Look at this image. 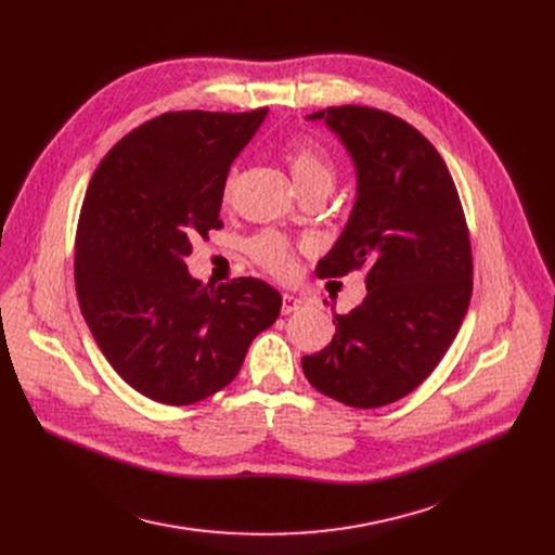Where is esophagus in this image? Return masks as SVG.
Instances as JSON below:
<instances>
[{
  "label": "esophagus",
  "instance_id": "esophagus-1",
  "mask_svg": "<svg viewBox=\"0 0 555 555\" xmlns=\"http://www.w3.org/2000/svg\"><path fill=\"white\" fill-rule=\"evenodd\" d=\"M304 308V299L295 297V295H283V304H281V312L289 314V312H297Z\"/></svg>",
  "mask_w": 555,
  "mask_h": 555
}]
</instances>
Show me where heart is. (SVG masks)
Wrapping results in <instances>:
<instances>
[{
  "instance_id": "obj_1",
  "label": "heart",
  "mask_w": 555,
  "mask_h": 555,
  "mask_svg": "<svg viewBox=\"0 0 555 555\" xmlns=\"http://www.w3.org/2000/svg\"><path fill=\"white\" fill-rule=\"evenodd\" d=\"M285 162L289 168V175L299 189V193H306L310 189H326L331 191L335 182V164L333 159L319 149L312 141H295L287 145ZM241 168L233 166L227 175L224 182V197H229L236 189ZM249 256L258 262L262 270H268L274 276L287 279L295 272V247L285 236L276 231H266L260 236L249 241Z\"/></svg>"
}]
</instances>
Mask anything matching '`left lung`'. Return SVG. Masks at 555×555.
Masks as SVG:
<instances>
[{
	"label": "left lung",
	"instance_id": "left-lung-1",
	"mask_svg": "<svg viewBox=\"0 0 555 555\" xmlns=\"http://www.w3.org/2000/svg\"><path fill=\"white\" fill-rule=\"evenodd\" d=\"M351 155L358 197L319 279L364 270L366 297L335 314L331 344L301 360L308 383L348 406L373 410L412 393L454 341L473 297V249L452 175L434 145L398 116L326 107Z\"/></svg>",
	"mask_w": 555,
	"mask_h": 555
}]
</instances>
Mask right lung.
<instances>
[{"label": "right lung", "instance_id": "right-lung-1", "mask_svg": "<svg viewBox=\"0 0 555 555\" xmlns=\"http://www.w3.org/2000/svg\"><path fill=\"white\" fill-rule=\"evenodd\" d=\"M266 116L166 112L116 143L87 186L74 260L80 312L145 398L180 406L214 396L281 312L266 281L202 285L184 262L191 241L222 227L229 166Z\"/></svg>", "mask_w": 555, "mask_h": 555}]
</instances>
